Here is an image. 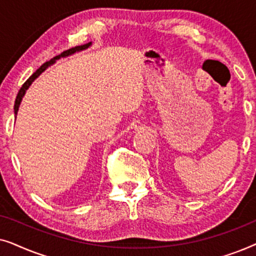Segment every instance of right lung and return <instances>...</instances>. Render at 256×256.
Returning <instances> with one entry per match:
<instances>
[{
	"label": "right lung",
	"instance_id": "1",
	"mask_svg": "<svg viewBox=\"0 0 256 256\" xmlns=\"http://www.w3.org/2000/svg\"><path fill=\"white\" fill-rule=\"evenodd\" d=\"M90 45H92V42H90V43H87V44H85V45H80V46H76V48H70V50H66V51H64V52H62L60 54L59 56H56L54 58H52L50 62H44L43 65L40 66V68L37 70L36 72L34 73L32 76H30L29 79L26 80V82L23 84V86L20 87V92H18V94H17V96H16V100H15V106H14V112H15V116L17 115V112H18V108H20V102H22V99H23V96H24V94L26 93V90L29 88V87L31 86V84H32L34 80H36L38 76H40L42 73H43L45 70H46L48 68H50L51 65H54V62H56V60H58V59H60V58H65V57H68V56H72L73 54H76V52H80V51H84V50H86V48H88Z\"/></svg>",
	"mask_w": 256,
	"mask_h": 256
}]
</instances>
